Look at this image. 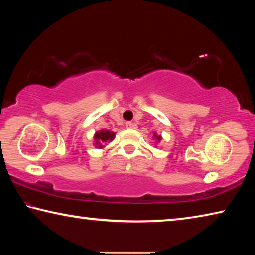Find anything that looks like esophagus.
I'll use <instances>...</instances> for the list:
<instances>
[{"label":"esophagus","instance_id":"esophagus-1","mask_svg":"<svg viewBox=\"0 0 255 255\" xmlns=\"http://www.w3.org/2000/svg\"><path fill=\"white\" fill-rule=\"evenodd\" d=\"M136 124H133V123H131V122H127L126 123V128H128V129H136Z\"/></svg>","mask_w":255,"mask_h":255}]
</instances>
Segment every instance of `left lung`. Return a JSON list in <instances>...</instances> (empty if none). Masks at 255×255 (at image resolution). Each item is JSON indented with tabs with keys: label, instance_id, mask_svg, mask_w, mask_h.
<instances>
[{
	"label": "left lung",
	"instance_id": "8db88e82",
	"mask_svg": "<svg viewBox=\"0 0 255 255\" xmlns=\"http://www.w3.org/2000/svg\"><path fill=\"white\" fill-rule=\"evenodd\" d=\"M154 137H155V139H156L157 141H159V140L162 139V137H161V136H157L156 133H155V132H154Z\"/></svg>",
	"mask_w": 255,
	"mask_h": 255
}]
</instances>
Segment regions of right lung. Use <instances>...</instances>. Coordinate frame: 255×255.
<instances>
[{"mask_svg": "<svg viewBox=\"0 0 255 255\" xmlns=\"http://www.w3.org/2000/svg\"><path fill=\"white\" fill-rule=\"evenodd\" d=\"M115 132L109 131V130H106V129H102V130L96 132V135H94V145H96V147H98L99 149L105 147V145L107 141H111L115 139Z\"/></svg>", "mask_w": 255, "mask_h": 255, "instance_id": "1", "label": "right lung"}]
</instances>
